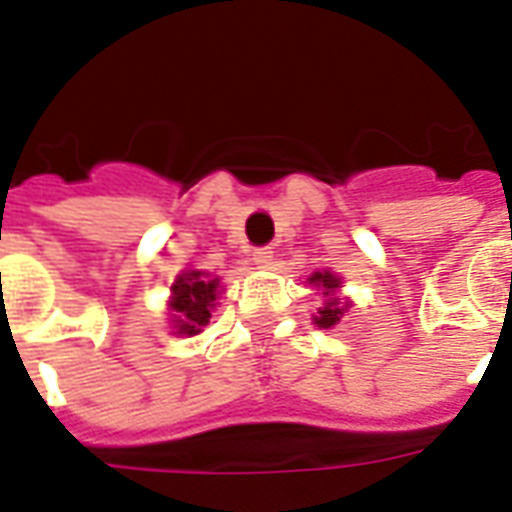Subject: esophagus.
Listing matches in <instances>:
<instances>
[{"label": "esophagus", "mask_w": 512, "mask_h": 512, "mask_svg": "<svg viewBox=\"0 0 512 512\" xmlns=\"http://www.w3.org/2000/svg\"><path fill=\"white\" fill-rule=\"evenodd\" d=\"M252 260H255V266H271V260H274L271 246H257L255 252H252Z\"/></svg>", "instance_id": "1"}]
</instances>
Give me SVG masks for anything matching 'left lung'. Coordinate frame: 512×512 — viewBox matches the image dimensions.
<instances>
[{
  "mask_svg": "<svg viewBox=\"0 0 512 512\" xmlns=\"http://www.w3.org/2000/svg\"><path fill=\"white\" fill-rule=\"evenodd\" d=\"M310 282H315V285H323L326 290H334L337 285H340V279L334 277V274H329V271H323V274H312ZM343 310L345 307H340V301L329 299L326 304H323V307H318L315 323H318V326H323V329H332L334 323L343 318Z\"/></svg>",
  "mask_w": 512,
  "mask_h": 512,
  "instance_id": "obj_1",
  "label": "left lung"
}]
</instances>
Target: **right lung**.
Returning a JSON list of instances; mask_svg holds the SVG:
<instances>
[{
	"label": "right lung",
	"instance_id": "add662e5",
	"mask_svg": "<svg viewBox=\"0 0 512 512\" xmlns=\"http://www.w3.org/2000/svg\"><path fill=\"white\" fill-rule=\"evenodd\" d=\"M172 293V310L178 312V334H197L211 318L219 279H205L202 271H189L172 285Z\"/></svg>",
	"mask_w": 512,
	"mask_h": 512
}]
</instances>
